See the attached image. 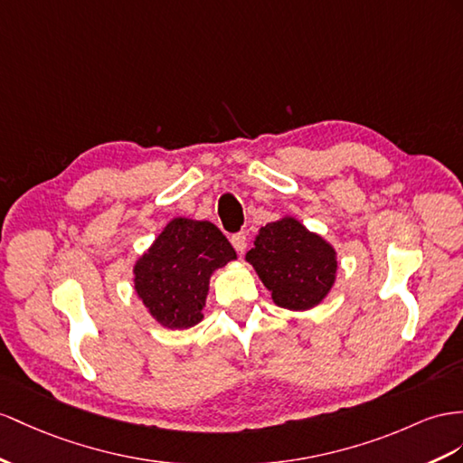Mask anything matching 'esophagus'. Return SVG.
<instances>
[{
  "instance_id": "obj_1",
  "label": "esophagus",
  "mask_w": 463,
  "mask_h": 463,
  "mask_svg": "<svg viewBox=\"0 0 463 463\" xmlns=\"http://www.w3.org/2000/svg\"><path fill=\"white\" fill-rule=\"evenodd\" d=\"M231 242L236 248V252H244V248L248 244V236H246L244 231L242 232H236V234L231 236Z\"/></svg>"
}]
</instances>
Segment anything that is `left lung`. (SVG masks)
<instances>
[{"instance_id":"obj_1","label":"left lung","mask_w":463,"mask_h":463,"mask_svg":"<svg viewBox=\"0 0 463 463\" xmlns=\"http://www.w3.org/2000/svg\"><path fill=\"white\" fill-rule=\"evenodd\" d=\"M246 260L283 309H311L335 283V248L291 217L260 229Z\"/></svg>"}]
</instances>
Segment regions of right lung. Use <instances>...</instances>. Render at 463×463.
I'll list each match as a JSON object with an SVG mask.
<instances>
[{
  "label": "right lung",
  "mask_w": 463,
  "mask_h": 463,
  "mask_svg": "<svg viewBox=\"0 0 463 463\" xmlns=\"http://www.w3.org/2000/svg\"><path fill=\"white\" fill-rule=\"evenodd\" d=\"M236 258L209 221L174 219L135 266V289L165 328H189L203 318L209 278Z\"/></svg>",
  "instance_id": "right-lung-1"
}]
</instances>
